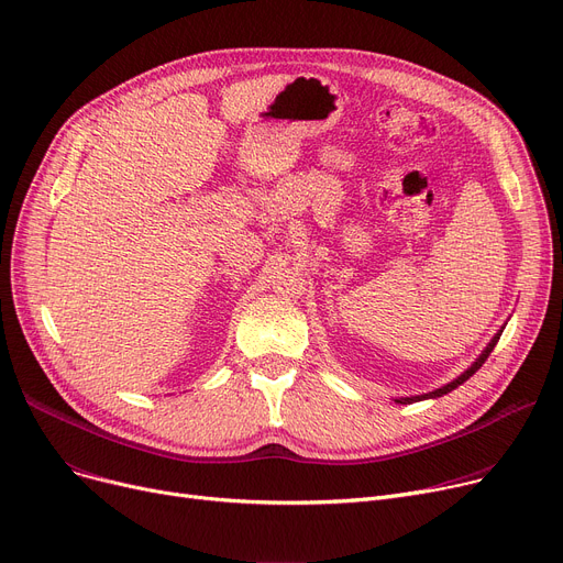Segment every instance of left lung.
<instances>
[{
    "label": "left lung",
    "mask_w": 563,
    "mask_h": 563,
    "mask_svg": "<svg viewBox=\"0 0 563 563\" xmlns=\"http://www.w3.org/2000/svg\"><path fill=\"white\" fill-rule=\"evenodd\" d=\"M499 335H501V331L490 340V344L484 349V353H482V356L477 358V363L475 365H472L470 369H465L459 378H454L452 383H448V386H442V388H438V390H433V393H429V395H420V397H406V399H397V404H412V401H422V399H433V397H442V395H448V393H452L454 388H459L461 386V383L463 380H467L472 374H475L484 363H486V358L490 356V351L495 349V344H497V340H499Z\"/></svg>",
    "instance_id": "1"
}]
</instances>
